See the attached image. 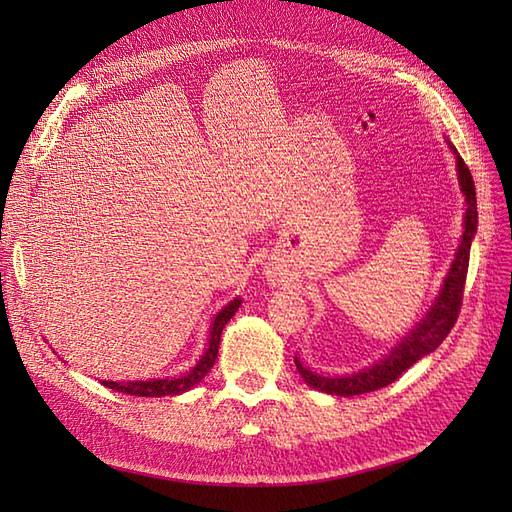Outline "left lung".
Here are the masks:
<instances>
[{"mask_svg": "<svg viewBox=\"0 0 512 512\" xmlns=\"http://www.w3.org/2000/svg\"><path fill=\"white\" fill-rule=\"evenodd\" d=\"M451 145V143H448ZM455 158H457V177L461 192L466 196V220H463V235L461 243L457 247V254L451 269H448L446 280L442 284V290L433 301L431 309L425 314V318L416 324V327L401 339L395 348L389 350V354L374 363L371 367L356 371L350 376H320L303 367V363L294 356V365H297L301 378L322 393L329 395H363L378 391L382 386H389L395 382L406 369H410L416 361H421L423 356L436 350L446 335L451 333L455 322L461 312V301H463V286H466V275H468V262H470V245L476 235V224H478V211H476V190L474 181L470 175V168L463 162V158L457 153V149L451 145Z\"/></svg>", "mask_w": 512, "mask_h": 512, "instance_id": "obj_1", "label": "left lung"}]
</instances>
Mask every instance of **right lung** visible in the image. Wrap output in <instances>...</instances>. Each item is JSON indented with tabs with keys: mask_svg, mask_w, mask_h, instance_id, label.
Wrapping results in <instances>:
<instances>
[{
	"mask_svg": "<svg viewBox=\"0 0 512 512\" xmlns=\"http://www.w3.org/2000/svg\"><path fill=\"white\" fill-rule=\"evenodd\" d=\"M241 305V299H232L226 307H222L218 316L213 318L211 331H209V346L205 354L200 356L198 363L179 378H166V380H134V382H111V380H102L104 386L119 393L126 395H136V397H164V395H181L185 391H190L192 386H196L200 380H203L209 369L213 367L215 359H218V348H220V335L228 320L235 316V312Z\"/></svg>",
	"mask_w": 512,
	"mask_h": 512,
	"instance_id": "1",
	"label": "right lung"
}]
</instances>
